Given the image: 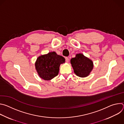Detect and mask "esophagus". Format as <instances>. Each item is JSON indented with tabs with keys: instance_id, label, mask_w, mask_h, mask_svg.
<instances>
[{
	"instance_id": "1",
	"label": "esophagus",
	"mask_w": 124,
	"mask_h": 124,
	"mask_svg": "<svg viewBox=\"0 0 124 124\" xmlns=\"http://www.w3.org/2000/svg\"><path fill=\"white\" fill-rule=\"evenodd\" d=\"M65 59H66V62H67V63H68V62H69V58H68V57H66V58H65Z\"/></svg>"
}]
</instances>
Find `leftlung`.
Masks as SVG:
<instances>
[{
  "label": "left lung",
  "instance_id": "1",
  "mask_svg": "<svg viewBox=\"0 0 124 124\" xmlns=\"http://www.w3.org/2000/svg\"><path fill=\"white\" fill-rule=\"evenodd\" d=\"M70 63L75 74L80 78L88 77L92 70L94 64L92 60L82 54H78L70 59Z\"/></svg>",
  "mask_w": 124,
  "mask_h": 124
}]
</instances>
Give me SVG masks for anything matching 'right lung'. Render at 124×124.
<instances>
[{"label": "right lung", "instance_id": "obj_1", "mask_svg": "<svg viewBox=\"0 0 124 124\" xmlns=\"http://www.w3.org/2000/svg\"><path fill=\"white\" fill-rule=\"evenodd\" d=\"M65 58L54 51L39 56L35 63L38 76L45 80H50L57 76L61 64L65 63Z\"/></svg>", "mask_w": 124, "mask_h": 124}]
</instances>
